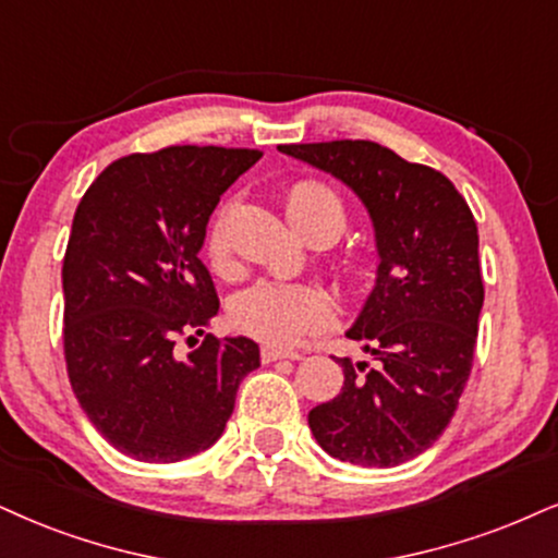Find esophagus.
Returning <instances> with one entry per match:
<instances>
[{
    "instance_id": "obj_1",
    "label": "esophagus",
    "mask_w": 558,
    "mask_h": 558,
    "mask_svg": "<svg viewBox=\"0 0 558 558\" xmlns=\"http://www.w3.org/2000/svg\"><path fill=\"white\" fill-rule=\"evenodd\" d=\"M260 360H264V364H271L277 360H302V354L298 352H284V349H274V347H264L260 349Z\"/></svg>"
}]
</instances>
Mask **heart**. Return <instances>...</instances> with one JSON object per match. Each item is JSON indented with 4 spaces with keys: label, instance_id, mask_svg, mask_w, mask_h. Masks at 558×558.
<instances>
[{
    "label": "heart",
    "instance_id": "b5f03b06",
    "mask_svg": "<svg viewBox=\"0 0 558 558\" xmlns=\"http://www.w3.org/2000/svg\"><path fill=\"white\" fill-rule=\"evenodd\" d=\"M230 211L232 204L219 206L206 227L204 253L211 268L230 266ZM287 211L305 235L326 227L333 235L343 230V204L333 189L318 181H302L287 194ZM333 318V305L326 290L313 281L260 279L238 292L230 302V323L240 333L268 347H292L305 333L320 331Z\"/></svg>",
    "mask_w": 558,
    "mask_h": 558
}]
</instances>
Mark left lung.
<instances>
[{"instance_id": "left-lung-1", "label": "left lung", "mask_w": 558, "mask_h": 558, "mask_svg": "<svg viewBox=\"0 0 558 558\" xmlns=\"http://www.w3.org/2000/svg\"><path fill=\"white\" fill-rule=\"evenodd\" d=\"M279 153L352 189L373 219L380 266L347 336L367 362L336 360L343 388L307 414L331 458L393 469L442 435L471 375L484 281L478 230L442 173L377 142L284 144Z\"/></svg>"}]
</instances>
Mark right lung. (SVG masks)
Instances as JSON below:
<instances>
[{
    "mask_svg": "<svg viewBox=\"0 0 558 558\" xmlns=\"http://www.w3.org/2000/svg\"><path fill=\"white\" fill-rule=\"evenodd\" d=\"M256 149L168 147L129 155L95 178L74 211L61 284L74 396L123 456L178 463L222 437L258 343L215 339L178 356L175 336L219 313L198 258L219 196Z\"/></svg>",
    "mask_w": 558,
    "mask_h": 558,
    "instance_id": "add662e5",
    "label": "right lung"
}]
</instances>
